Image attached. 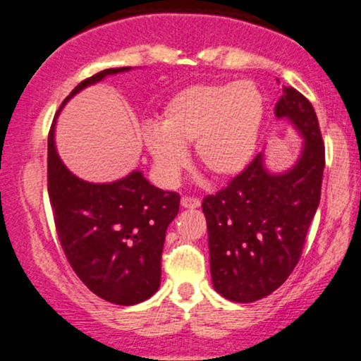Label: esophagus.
Here are the masks:
<instances>
[{
  "mask_svg": "<svg viewBox=\"0 0 361 361\" xmlns=\"http://www.w3.org/2000/svg\"><path fill=\"white\" fill-rule=\"evenodd\" d=\"M180 206L185 207V209L199 207V206H201V199L194 197V195H184V197L180 199Z\"/></svg>",
  "mask_w": 361,
  "mask_h": 361,
  "instance_id": "esophagus-1",
  "label": "esophagus"
}]
</instances>
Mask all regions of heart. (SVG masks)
Instances as JSON below:
<instances>
[{
  "mask_svg": "<svg viewBox=\"0 0 361 361\" xmlns=\"http://www.w3.org/2000/svg\"><path fill=\"white\" fill-rule=\"evenodd\" d=\"M262 115L264 102L255 83H199L167 102L159 126L145 127L144 142L166 182L177 179L190 144L209 173L229 177L251 162Z\"/></svg>",
  "mask_w": 361,
  "mask_h": 361,
  "instance_id": "obj_1",
  "label": "heart"
}]
</instances>
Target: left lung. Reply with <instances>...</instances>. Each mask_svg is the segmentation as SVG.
<instances>
[{"instance_id": "obj_1", "label": "left lung", "mask_w": 361, "mask_h": 361, "mask_svg": "<svg viewBox=\"0 0 361 361\" xmlns=\"http://www.w3.org/2000/svg\"><path fill=\"white\" fill-rule=\"evenodd\" d=\"M305 139L291 171L269 173L257 154L226 188L206 195L209 261L216 291L235 303L271 295L296 268L322 197L324 142L303 93L283 87L276 104Z\"/></svg>"}]
</instances>
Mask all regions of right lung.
Here are the masks:
<instances>
[{
	"mask_svg": "<svg viewBox=\"0 0 361 361\" xmlns=\"http://www.w3.org/2000/svg\"><path fill=\"white\" fill-rule=\"evenodd\" d=\"M127 70L106 68L83 80L61 106L106 75ZM53 137L55 120L48 133V194L66 259L102 300L142 303L160 286L166 231L179 212L180 195L155 188L139 171L112 184L78 179L58 157Z\"/></svg>",
	"mask_w": 361,
	"mask_h": 361,
	"instance_id": "1",
	"label": "right lung"
}]
</instances>
